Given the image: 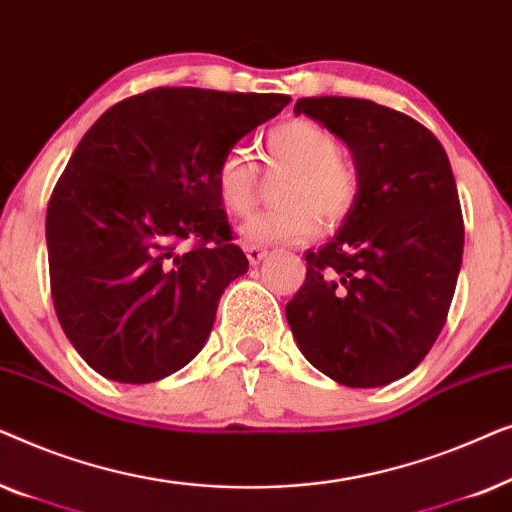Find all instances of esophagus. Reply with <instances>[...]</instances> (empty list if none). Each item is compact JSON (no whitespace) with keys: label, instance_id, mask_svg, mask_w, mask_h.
Segmentation results:
<instances>
[{"label":"esophagus","instance_id":"esophagus-1","mask_svg":"<svg viewBox=\"0 0 512 512\" xmlns=\"http://www.w3.org/2000/svg\"><path fill=\"white\" fill-rule=\"evenodd\" d=\"M244 254H247L251 265H258L265 256H268V251L261 249V247H254V244H247V247H244Z\"/></svg>","mask_w":512,"mask_h":512}]
</instances>
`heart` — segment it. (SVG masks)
Masks as SVG:
<instances>
[{
	"label": "heart",
	"mask_w": 512,
	"mask_h": 512,
	"mask_svg": "<svg viewBox=\"0 0 512 512\" xmlns=\"http://www.w3.org/2000/svg\"><path fill=\"white\" fill-rule=\"evenodd\" d=\"M270 167L289 170L279 186L282 207L256 214L242 226L244 240L256 244L300 242L326 223L347 219L359 198L356 167L340 153V144L324 125L296 118L279 123L263 137ZM214 186L228 214L247 216L258 198V167L244 149H230L214 167Z\"/></svg>",
	"instance_id": "heart-1"
}]
</instances>
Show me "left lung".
Segmentation results:
<instances>
[{
	"mask_svg": "<svg viewBox=\"0 0 512 512\" xmlns=\"http://www.w3.org/2000/svg\"><path fill=\"white\" fill-rule=\"evenodd\" d=\"M352 151L361 188L331 242L307 251L286 305L300 352L345 387L412 373L443 331L464 254V216L443 144L401 111L359 97L293 107Z\"/></svg>",
	"mask_w": 512,
	"mask_h": 512,
	"instance_id": "1",
	"label": "left lung"
}]
</instances>
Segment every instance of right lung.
I'll return each instance as SVG.
<instances>
[{"instance_id":"right-lung-1","label":"right lung","mask_w":512,"mask_h":512,"mask_svg":"<svg viewBox=\"0 0 512 512\" xmlns=\"http://www.w3.org/2000/svg\"><path fill=\"white\" fill-rule=\"evenodd\" d=\"M289 102L163 86L83 135L48 200V272L62 331L102 377L163 380L205 345L223 289L249 270L214 167Z\"/></svg>"}]
</instances>
